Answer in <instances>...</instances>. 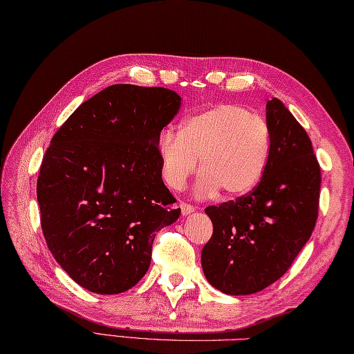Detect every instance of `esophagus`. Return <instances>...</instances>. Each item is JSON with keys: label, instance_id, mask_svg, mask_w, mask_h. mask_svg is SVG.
<instances>
[{"label": "esophagus", "instance_id": "34e87169", "mask_svg": "<svg viewBox=\"0 0 354 354\" xmlns=\"http://www.w3.org/2000/svg\"><path fill=\"white\" fill-rule=\"evenodd\" d=\"M180 209H182V214L183 215H189V214H192L194 211H196V207H194L189 203H185V201H180Z\"/></svg>", "mask_w": 354, "mask_h": 354}]
</instances>
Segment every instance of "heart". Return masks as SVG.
Segmentation results:
<instances>
[{
	"mask_svg": "<svg viewBox=\"0 0 354 354\" xmlns=\"http://www.w3.org/2000/svg\"><path fill=\"white\" fill-rule=\"evenodd\" d=\"M158 160L168 186L180 189L197 169L201 196L232 200L254 191L268 167L270 133L266 122L246 106L218 104L187 118L180 131L158 137Z\"/></svg>",
	"mask_w": 354,
	"mask_h": 354,
	"instance_id": "1",
	"label": "heart"
}]
</instances>
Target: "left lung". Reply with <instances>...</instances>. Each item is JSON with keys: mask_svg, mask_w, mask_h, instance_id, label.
I'll return each instance as SVG.
<instances>
[{"mask_svg": "<svg viewBox=\"0 0 354 354\" xmlns=\"http://www.w3.org/2000/svg\"><path fill=\"white\" fill-rule=\"evenodd\" d=\"M270 154L248 196L207 206L214 232L201 268L217 290L240 297L263 290L290 268L312 235L319 207L321 168L312 140L279 99L266 105Z\"/></svg>", "mask_w": 354, "mask_h": 354, "instance_id": "1", "label": "left lung"}]
</instances>
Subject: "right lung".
I'll list each match as a JSON object with an SVG mask.
<instances>
[{
    "label": "right lung",
    "mask_w": 354,
    "mask_h": 354,
    "mask_svg": "<svg viewBox=\"0 0 354 354\" xmlns=\"http://www.w3.org/2000/svg\"><path fill=\"white\" fill-rule=\"evenodd\" d=\"M182 105L162 86L116 84L77 106L42 158L36 196L57 264L99 295L134 287L156 232L180 217L157 145Z\"/></svg>",
    "instance_id": "obj_1"
}]
</instances>
